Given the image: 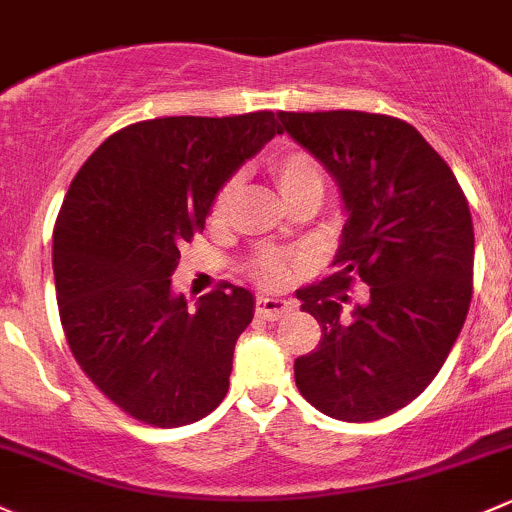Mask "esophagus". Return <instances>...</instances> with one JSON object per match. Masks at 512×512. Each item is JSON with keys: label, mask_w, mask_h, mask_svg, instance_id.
<instances>
[{"label": "esophagus", "mask_w": 512, "mask_h": 512, "mask_svg": "<svg viewBox=\"0 0 512 512\" xmlns=\"http://www.w3.org/2000/svg\"><path fill=\"white\" fill-rule=\"evenodd\" d=\"M293 308V300L286 298H266V295L256 298V315L263 320H278L291 313Z\"/></svg>", "instance_id": "obj_1"}]
</instances>
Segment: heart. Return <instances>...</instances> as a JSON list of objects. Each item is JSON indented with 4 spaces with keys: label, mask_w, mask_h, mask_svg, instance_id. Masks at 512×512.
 Instances as JSON below:
<instances>
[{
    "label": "heart",
    "mask_w": 512,
    "mask_h": 512,
    "mask_svg": "<svg viewBox=\"0 0 512 512\" xmlns=\"http://www.w3.org/2000/svg\"><path fill=\"white\" fill-rule=\"evenodd\" d=\"M273 177H276L278 189L288 199H293L295 194L308 192V189H323V175H320L318 165L313 162V157L305 155L300 150L283 152L273 160L271 165ZM236 189H239V179H229L224 187L219 189V194L214 197L212 204V221L214 224H224L229 219L231 207H234ZM291 258L276 254V251H268L256 258L254 276L258 283H263L266 288H278L291 278Z\"/></svg>",
    "instance_id": "1"
}]
</instances>
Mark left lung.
<instances>
[{
  "mask_svg": "<svg viewBox=\"0 0 512 512\" xmlns=\"http://www.w3.org/2000/svg\"><path fill=\"white\" fill-rule=\"evenodd\" d=\"M337 182L345 212L328 281L298 291L323 328L295 360L318 412L374 421L407 407L439 374L471 305L473 221L451 167L416 128L360 110L278 113ZM355 270L371 298L341 315Z\"/></svg>",
  "mask_w": 512,
  "mask_h": 512,
  "instance_id": "8db88e82",
  "label": "left lung"
}]
</instances>
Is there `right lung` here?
I'll use <instances>...</instances> for the list:
<instances>
[{
  "label": "right lung",
  "mask_w": 512,
  "mask_h": 512,
  "mask_svg": "<svg viewBox=\"0 0 512 512\" xmlns=\"http://www.w3.org/2000/svg\"><path fill=\"white\" fill-rule=\"evenodd\" d=\"M278 133L271 110L145 120L110 135L68 187L51 254L63 333L133 419L184 426L226 397L254 293L224 283L192 310L172 273L219 189Z\"/></svg>",
  "instance_id": "right-lung-1"
}]
</instances>
